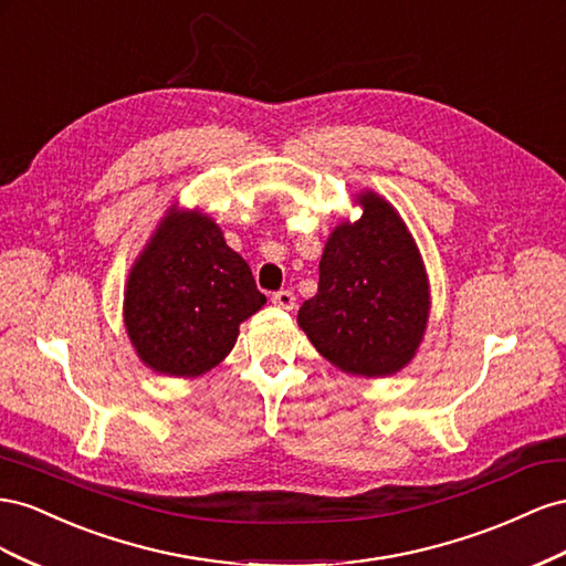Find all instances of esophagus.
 I'll return each instance as SVG.
<instances>
[{"instance_id":"obj_1","label":"esophagus","mask_w":566,"mask_h":566,"mask_svg":"<svg viewBox=\"0 0 566 566\" xmlns=\"http://www.w3.org/2000/svg\"><path fill=\"white\" fill-rule=\"evenodd\" d=\"M272 303L280 305V308H284V311H292L296 305V296L292 289H280V292L272 294Z\"/></svg>"}]
</instances>
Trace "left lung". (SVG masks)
Instances as JSON below:
<instances>
[{
    "mask_svg": "<svg viewBox=\"0 0 566 566\" xmlns=\"http://www.w3.org/2000/svg\"><path fill=\"white\" fill-rule=\"evenodd\" d=\"M358 222L338 224L319 261L317 294L298 325L338 369L386 377L408 365L429 317L422 258L394 208L363 193Z\"/></svg>",
    "mask_w": 566,
    "mask_h": 566,
    "instance_id": "1",
    "label": "left lung"
}]
</instances>
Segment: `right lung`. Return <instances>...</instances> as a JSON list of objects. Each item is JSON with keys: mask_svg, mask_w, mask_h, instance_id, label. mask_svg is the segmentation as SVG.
Here are the masks:
<instances>
[{"mask_svg": "<svg viewBox=\"0 0 566 566\" xmlns=\"http://www.w3.org/2000/svg\"><path fill=\"white\" fill-rule=\"evenodd\" d=\"M263 303L251 268L211 218L172 213L127 280L125 327L156 373L197 377L232 350L239 325Z\"/></svg>", "mask_w": 566, "mask_h": 566, "instance_id": "right-lung-1", "label": "right lung"}]
</instances>
